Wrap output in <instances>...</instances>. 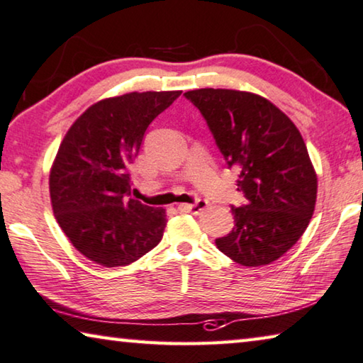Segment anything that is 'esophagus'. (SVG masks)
Listing matches in <instances>:
<instances>
[{"instance_id": "esophagus-1", "label": "esophagus", "mask_w": 363, "mask_h": 363, "mask_svg": "<svg viewBox=\"0 0 363 363\" xmlns=\"http://www.w3.org/2000/svg\"><path fill=\"white\" fill-rule=\"evenodd\" d=\"M206 206H208V203L205 202V200H199V202H195L192 205L189 203H181L177 205V211L181 213H194V215H200L203 210H206Z\"/></svg>"}]
</instances>
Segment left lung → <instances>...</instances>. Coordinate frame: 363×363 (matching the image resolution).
<instances>
[{
  "mask_svg": "<svg viewBox=\"0 0 363 363\" xmlns=\"http://www.w3.org/2000/svg\"><path fill=\"white\" fill-rule=\"evenodd\" d=\"M186 99L200 109L228 168L239 172L245 203L233 206L234 228L216 247L242 267L283 257L306 233L316 202V172L296 124L250 91L199 89Z\"/></svg>",
  "mask_w": 363,
  "mask_h": 363,
  "instance_id": "8db88e82",
  "label": "left lung"
}]
</instances>
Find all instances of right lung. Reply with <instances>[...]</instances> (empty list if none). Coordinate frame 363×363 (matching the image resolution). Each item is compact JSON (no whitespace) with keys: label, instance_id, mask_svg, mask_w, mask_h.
I'll list each match as a JSON object with an SVG mask.
<instances>
[{"label":"right lung","instance_id":"1","mask_svg":"<svg viewBox=\"0 0 363 363\" xmlns=\"http://www.w3.org/2000/svg\"><path fill=\"white\" fill-rule=\"evenodd\" d=\"M181 90L130 91L96 101L66 132L50 171L57 224L101 267H125L157 247L166 211L132 199L129 168L143 134Z\"/></svg>","mask_w":363,"mask_h":363}]
</instances>
